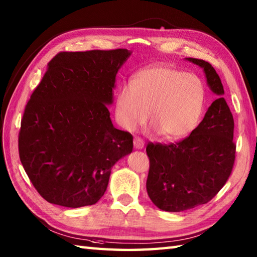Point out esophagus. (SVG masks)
<instances>
[{
	"label": "esophagus",
	"instance_id": "1",
	"mask_svg": "<svg viewBox=\"0 0 257 257\" xmlns=\"http://www.w3.org/2000/svg\"><path fill=\"white\" fill-rule=\"evenodd\" d=\"M134 145H135L136 150H141V149H144V147H145L144 140H141L140 138H136L134 141Z\"/></svg>",
	"mask_w": 257,
	"mask_h": 257
}]
</instances>
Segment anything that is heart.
I'll return each instance as SVG.
<instances>
[{
    "label": "heart",
    "mask_w": 257,
    "mask_h": 257,
    "mask_svg": "<svg viewBox=\"0 0 257 257\" xmlns=\"http://www.w3.org/2000/svg\"><path fill=\"white\" fill-rule=\"evenodd\" d=\"M205 102V86L195 74L166 65H152L134 76L114 96V116L127 132L148 119L150 132L169 140L187 137L199 123Z\"/></svg>",
    "instance_id": "b5f03b06"
}]
</instances>
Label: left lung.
I'll list each match as a JSON object with an SVG mask.
<instances>
[{
	"label": "left lung",
	"mask_w": 257,
	"mask_h": 257,
	"mask_svg": "<svg viewBox=\"0 0 257 257\" xmlns=\"http://www.w3.org/2000/svg\"><path fill=\"white\" fill-rule=\"evenodd\" d=\"M203 69L206 84L217 96L188 138L178 144H149L147 192L157 207L182 212L205 204L227 181L235 160L234 120L224 89L212 65L185 58Z\"/></svg>",
	"instance_id": "1"
}]
</instances>
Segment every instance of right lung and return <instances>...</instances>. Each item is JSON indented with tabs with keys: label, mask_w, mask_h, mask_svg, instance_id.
I'll use <instances>...</instances> for the list:
<instances>
[{
	"label": "right lung",
	"mask_w": 257,
	"mask_h": 257,
	"mask_svg": "<svg viewBox=\"0 0 257 257\" xmlns=\"http://www.w3.org/2000/svg\"><path fill=\"white\" fill-rule=\"evenodd\" d=\"M132 51L63 52L48 63L21 122L20 159L50 203L92 205L106 192L112 167L133 152V136L113 127L118 70Z\"/></svg>",
	"instance_id": "add662e5"
}]
</instances>
